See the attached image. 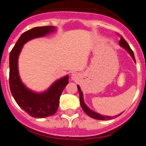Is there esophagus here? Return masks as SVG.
<instances>
[{"mask_svg": "<svg viewBox=\"0 0 146 146\" xmlns=\"http://www.w3.org/2000/svg\"><path fill=\"white\" fill-rule=\"evenodd\" d=\"M79 79V75L77 73H73L71 76V79L73 81H76L77 79Z\"/></svg>", "mask_w": 146, "mask_h": 146, "instance_id": "obj_1", "label": "esophagus"}]
</instances>
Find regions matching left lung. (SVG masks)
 I'll return each mask as SVG.
<instances>
[{"mask_svg":"<svg viewBox=\"0 0 146 146\" xmlns=\"http://www.w3.org/2000/svg\"><path fill=\"white\" fill-rule=\"evenodd\" d=\"M119 44H120V46H122V47H124L125 49H126V50H128V52H129L130 55L132 56L133 59L135 61V58H134V55H133V51H132V50L131 49V47H130V46L128 45V43H127V41L125 40L124 38L122 37V36H121V38L120 40H119ZM77 87H78V90H79V99H80L81 106H82V108L83 111L86 113L89 117H91V118H94L95 119H100V120H105V119H111L117 117H118V116H119V115L122 114V113H120V114H119L118 116L111 117H107V116H102V115L99 114V113H97L93 111L92 110H90V109L86 105H85V103L84 102V100H83V94L82 93V91H81L80 88H79V85H78Z\"/></svg>","mask_w":146,"mask_h":146,"instance_id":"1","label":"left lung"}]
</instances>
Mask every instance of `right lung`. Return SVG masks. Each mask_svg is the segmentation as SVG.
Here are the masks:
<instances>
[{
	"label": "right lung",
	"instance_id": "obj_1",
	"mask_svg": "<svg viewBox=\"0 0 146 146\" xmlns=\"http://www.w3.org/2000/svg\"><path fill=\"white\" fill-rule=\"evenodd\" d=\"M53 26L37 27L26 31L21 35L9 55V88L15 100L23 110L35 118L52 116L57 111L62 90L68 84V76L58 79L41 94L29 90L21 82L18 70V58L23 45L28 41L44 36L54 31Z\"/></svg>",
	"mask_w": 146,
	"mask_h": 146
}]
</instances>
